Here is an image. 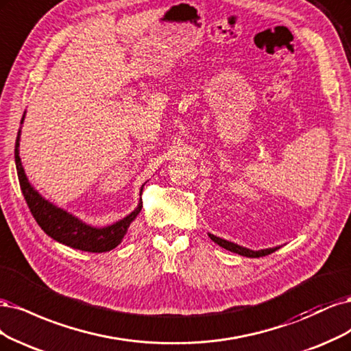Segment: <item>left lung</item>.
Masks as SVG:
<instances>
[{"label":"left lung","mask_w":351,"mask_h":351,"mask_svg":"<svg viewBox=\"0 0 351 351\" xmlns=\"http://www.w3.org/2000/svg\"><path fill=\"white\" fill-rule=\"evenodd\" d=\"M210 239L213 242H216L217 245H220L221 247H224V250H228L230 252H234V254H239L242 256H247V258H259V256H265L268 254H273L274 251H277L280 246H276V247H267V250H259V251H252V250H247V247H243L241 245L237 243H233V242H229L226 239H221V237H217L214 236L211 233H208Z\"/></svg>","instance_id":"1"}]
</instances>
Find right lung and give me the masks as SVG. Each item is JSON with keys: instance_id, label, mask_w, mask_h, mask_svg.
<instances>
[{"instance_id": "obj_1", "label": "right lung", "mask_w": 351, "mask_h": 351, "mask_svg": "<svg viewBox=\"0 0 351 351\" xmlns=\"http://www.w3.org/2000/svg\"><path fill=\"white\" fill-rule=\"evenodd\" d=\"M25 115L26 112L23 114V118H21L20 123H23ZM20 134L21 130H19L14 149L19 182L21 192H23L25 199L30 208V213L40 226V229L48 236H51L53 241L74 247V250H80L86 252H106L117 247L122 242L123 236H125L131 221L138 216V213L143 207V202L140 201L137 208L131 211L128 216L115 221L114 224L105 226V228H95V226L84 223L83 220L73 216L71 213L56 207L48 199H45L39 192L32 186L25 173V169L21 166V159L19 153Z\"/></svg>"}]
</instances>
